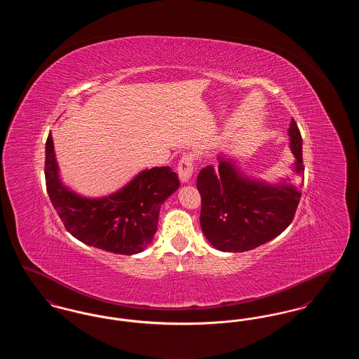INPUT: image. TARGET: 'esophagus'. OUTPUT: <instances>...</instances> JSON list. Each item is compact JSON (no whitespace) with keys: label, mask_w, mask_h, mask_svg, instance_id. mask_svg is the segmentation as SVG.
Wrapping results in <instances>:
<instances>
[{"label":"esophagus","mask_w":359,"mask_h":359,"mask_svg":"<svg viewBox=\"0 0 359 359\" xmlns=\"http://www.w3.org/2000/svg\"><path fill=\"white\" fill-rule=\"evenodd\" d=\"M177 173L182 183H189L192 173H194V158L189 154H184L179 164H177Z\"/></svg>","instance_id":"esophagus-1"}]
</instances>
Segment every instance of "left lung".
<instances>
[{
  "instance_id": "left-lung-1",
  "label": "left lung",
  "mask_w": 359,
  "mask_h": 359,
  "mask_svg": "<svg viewBox=\"0 0 359 359\" xmlns=\"http://www.w3.org/2000/svg\"><path fill=\"white\" fill-rule=\"evenodd\" d=\"M290 147L294 183L252 179L237 161L218 156V170L208 165L199 172L196 187L202 196L201 226L207 241L221 252H248L280 236L293 221L304 180L300 130L290 121Z\"/></svg>"
}]
</instances>
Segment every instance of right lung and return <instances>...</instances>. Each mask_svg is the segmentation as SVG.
<instances>
[{
  "label": "right lung",
  "instance_id": "add662e5",
  "mask_svg": "<svg viewBox=\"0 0 359 359\" xmlns=\"http://www.w3.org/2000/svg\"><path fill=\"white\" fill-rule=\"evenodd\" d=\"M44 173L52 205L71 236L125 256L141 253L152 242L161 205L180 184L170 167H154L107 196L86 198L63 184L51 133L46 142Z\"/></svg>",
  "mask_w": 359,
  "mask_h": 359
}]
</instances>
